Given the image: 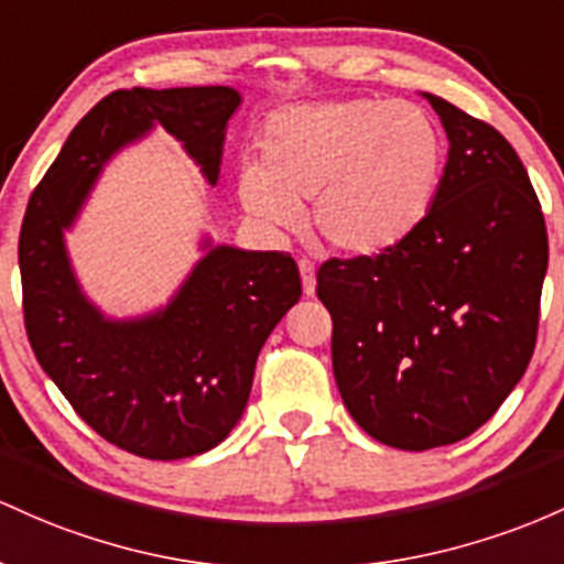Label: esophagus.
Instances as JSON below:
<instances>
[{
	"label": "esophagus",
	"mask_w": 564,
	"mask_h": 564,
	"mask_svg": "<svg viewBox=\"0 0 564 564\" xmlns=\"http://www.w3.org/2000/svg\"><path fill=\"white\" fill-rule=\"evenodd\" d=\"M299 269H301V284H303V295H308V299H312V295L316 293V276H314V263H312V261H308V258H301Z\"/></svg>",
	"instance_id": "obj_1"
}]
</instances>
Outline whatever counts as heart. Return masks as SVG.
<instances>
[{
  "instance_id": "heart-1",
  "label": "heart",
  "mask_w": 564,
  "mask_h": 564,
  "mask_svg": "<svg viewBox=\"0 0 564 564\" xmlns=\"http://www.w3.org/2000/svg\"><path fill=\"white\" fill-rule=\"evenodd\" d=\"M445 145L408 100L344 98L276 111L261 162L242 164L239 202L274 231L299 229L312 202L316 237L349 258H376L410 237L436 197Z\"/></svg>"
}]
</instances>
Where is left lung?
Listing matches in <instances>:
<instances>
[{"label": "left lung", "instance_id": "obj_1", "mask_svg": "<svg viewBox=\"0 0 564 564\" xmlns=\"http://www.w3.org/2000/svg\"><path fill=\"white\" fill-rule=\"evenodd\" d=\"M423 98L451 143L426 218L383 256L316 271L340 400L400 451L453 445L501 408L533 357L549 265L541 205L511 143Z\"/></svg>", "mask_w": 564, "mask_h": 564}]
</instances>
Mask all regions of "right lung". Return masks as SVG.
Here are the masks:
<instances>
[{"label":"right lung","instance_id":"add662e5","mask_svg":"<svg viewBox=\"0 0 564 564\" xmlns=\"http://www.w3.org/2000/svg\"><path fill=\"white\" fill-rule=\"evenodd\" d=\"M234 87L117 90L72 130L31 194L18 242L29 344L79 419L111 445L151 460L207 453L237 426L256 359L301 299L290 252L199 239L202 258L164 306L109 316L87 299L66 248L106 164L164 128L218 183Z\"/></svg>","mask_w":564,"mask_h":564}]
</instances>
